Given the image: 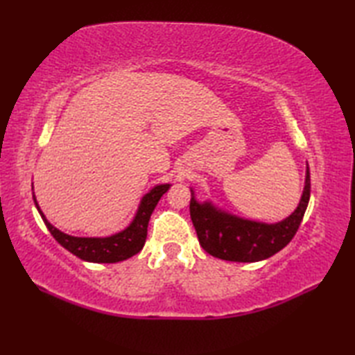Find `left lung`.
<instances>
[{
	"label": "left lung",
	"mask_w": 355,
	"mask_h": 355,
	"mask_svg": "<svg viewBox=\"0 0 355 355\" xmlns=\"http://www.w3.org/2000/svg\"><path fill=\"white\" fill-rule=\"evenodd\" d=\"M191 198V218L201 247L224 261L256 262L267 259L290 243L296 235L311 192L310 168H306V178L302 198L297 209L276 224L256 223L218 210L210 202H198Z\"/></svg>",
	"instance_id": "1"
}]
</instances>
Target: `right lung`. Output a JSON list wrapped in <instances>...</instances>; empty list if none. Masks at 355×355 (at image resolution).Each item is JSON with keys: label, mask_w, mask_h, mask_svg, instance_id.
I'll return each mask as SVG.
<instances>
[{"label": "right lung", "mask_w": 355, "mask_h": 355, "mask_svg": "<svg viewBox=\"0 0 355 355\" xmlns=\"http://www.w3.org/2000/svg\"><path fill=\"white\" fill-rule=\"evenodd\" d=\"M168 189H169V184L155 186L153 191L141 198L137 215H135L132 223L128 225L125 230L107 238H78V236L67 235V233L53 227V225L47 221V218L44 216L40 206H37L35 195H33V200H35L37 212H40L42 221L45 223V225H47L51 236L55 238L64 248H67V250L73 253L74 256H78V258H80L82 261L111 263V262L125 261L141 250L148 236L149 218L153 215L157 202L160 201L163 193Z\"/></svg>", "instance_id": "right-lung-1"}]
</instances>
